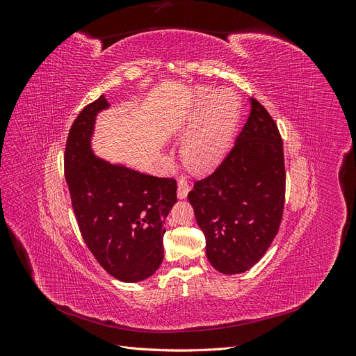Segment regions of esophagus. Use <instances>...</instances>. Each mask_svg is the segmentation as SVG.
I'll return each mask as SVG.
<instances>
[{
	"label": "esophagus",
	"mask_w": 356,
	"mask_h": 356,
	"mask_svg": "<svg viewBox=\"0 0 356 356\" xmlns=\"http://www.w3.org/2000/svg\"><path fill=\"white\" fill-rule=\"evenodd\" d=\"M190 191V182L187 181V178L181 177L178 181V188H177V196L178 199H186Z\"/></svg>",
	"instance_id": "esophagus-1"
}]
</instances>
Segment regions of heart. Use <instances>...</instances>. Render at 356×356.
<instances>
[{
    "label": "heart",
    "instance_id": "obj_1",
    "mask_svg": "<svg viewBox=\"0 0 356 356\" xmlns=\"http://www.w3.org/2000/svg\"><path fill=\"white\" fill-rule=\"evenodd\" d=\"M239 118V99L230 89H202L187 118L181 153L184 163L197 174L220 165L227 153Z\"/></svg>",
    "mask_w": 356,
    "mask_h": 356
}]
</instances>
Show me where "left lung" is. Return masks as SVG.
I'll list each match as a JSON object with an SVG mask.
<instances>
[{"mask_svg": "<svg viewBox=\"0 0 356 356\" xmlns=\"http://www.w3.org/2000/svg\"><path fill=\"white\" fill-rule=\"evenodd\" d=\"M188 200L215 270L243 273L260 261L281 225L285 163L277 126L257 99L227 157L196 182Z\"/></svg>", "mask_w": 356, "mask_h": 356, "instance_id": "obj_1", "label": "left lung"}]
</instances>
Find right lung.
Masks as SVG:
<instances>
[{"label": "right lung", "instance_id": "right-lung-1", "mask_svg": "<svg viewBox=\"0 0 356 356\" xmlns=\"http://www.w3.org/2000/svg\"><path fill=\"white\" fill-rule=\"evenodd\" d=\"M101 95L75 118L65 148V178L83 239L122 282H141L163 261L165 220L177 203V181L110 163L92 149Z\"/></svg>", "mask_w": 356, "mask_h": 356}]
</instances>
